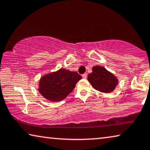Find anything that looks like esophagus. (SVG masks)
Returning <instances> with one entry per match:
<instances>
[{"label": "esophagus", "mask_w": 150, "mask_h": 150, "mask_svg": "<svg viewBox=\"0 0 150 150\" xmlns=\"http://www.w3.org/2000/svg\"><path fill=\"white\" fill-rule=\"evenodd\" d=\"M82 77H83V79H87V73H84V74L82 75Z\"/></svg>", "instance_id": "esophagus-1"}]
</instances>
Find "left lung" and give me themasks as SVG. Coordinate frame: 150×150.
Returning <instances> with one entry per match:
<instances>
[{"instance_id":"1","label":"left lung","mask_w":150,"mask_h":150,"mask_svg":"<svg viewBox=\"0 0 150 150\" xmlns=\"http://www.w3.org/2000/svg\"><path fill=\"white\" fill-rule=\"evenodd\" d=\"M87 80L95 89L105 93L112 92L118 83L117 77L101 66H94Z\"/></svg>"}]
</instances>
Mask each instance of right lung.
<instances>
[{
  "mask_svg": "<svg viewBox=\"0 0 150 150\" xmlns=\"http://www.w3.org/2000/svg\"><path fill=\"white\" fill-rule=\"evenodd\" d=\"M81 79L78 73L60 69L42 76L39 81V91L49 101H60L72 92Z\"/></svg>",
  "mask_w": 150,
  "mask_h": 150,
  "instance_id": "1",
  "label": "right lung"
}]
</instances>
